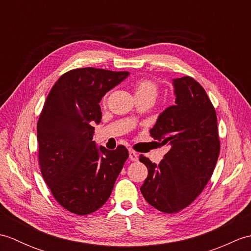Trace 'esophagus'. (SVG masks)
Instances as JSON below:
<instances>
[{"instance_id":"34e87169","label":"esophagus","mask_w":251,"mask_h":251,"mask_svg":"<svg viewBox=\"0 0 251 251\" xmlns=\"http://www.w3.org/2000/svg\"><path fill=\"white\" fill-rule=\"evenodd\" d=\"M129 158H130V161H134V162H136V161H138V154L135 152V151H129Z\"/></svg>"}]
</instances>
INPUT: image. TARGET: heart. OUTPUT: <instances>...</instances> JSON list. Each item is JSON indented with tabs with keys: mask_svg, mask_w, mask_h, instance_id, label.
Masks as SVG:
<instances>
[{
	"mask_svg": "<svg viewBox=\"0 0 251 251\" xmlns=\"http://www.w3.org/2000/svg\"><path fill=\"white\" fill-rule=\"evenodd\" d=\"M134 89L136 97H150L152 99H155L158 93L157 83L150 78H142L137 81ZM102 101L105 102V97Z\"/></svg>",
	"mask_w": 251,
	"mask_h": 251,
	"instance_id": "obj_1",
	"label": "heart"
}]
</instances>
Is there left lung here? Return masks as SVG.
Segmentation results:
<instances>
[{
  "label": "left lung",
  "mask_w": 251,
  "mask_h": 251,
  "mask_svg": "<svg viewBox=\"0 0 251 251\" xmlns=\"http://www.w3.org/2000/svg\"><path fill=\"white\" fill-rule=\"evenodd\" d=\"M176 104L159 114L151 137L169 150L158 165L140 155L148 177L140 191L166 214L188 207L209 181L220 152L217 114L205 89L191 76L173 79Z\"/></svg>",
  "instance_id": "1"
}]
</instances>
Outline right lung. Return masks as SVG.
Wrapping results in <instances>:
<instances>
[{"instance_id": "1", "label": "right lung", "mask_w": 251, "mask_h": 251, "mask_svg": "<svg viewBox=\"0 0 251 251\" xmlns=\"http://www.w3.org/2000/svg\"><path fill=\"white\" fill-rule=\"evenodd\" d=\"M129 75L127 71L74 69L59 77L47 96L37 122L41 173L55 200L75 215L98 210L108 201L128 158L124 146L97 148L95 124L99 102Z\"/></svg>"}]
</instances>
